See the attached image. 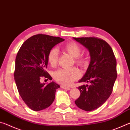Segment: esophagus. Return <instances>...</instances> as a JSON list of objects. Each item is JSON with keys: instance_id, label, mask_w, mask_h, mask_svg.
Returning a JSON list of instances; mask_svg holds the SVG:
<instances>
[{"instance_id": "34e87169", "label": "esophagus", "mask_w": 130, "mask_h": 130, "mask_svg": "<svg viewBox=\"0 0 130 130\" xmlns=\"http://www.w3.org/2000/svg\"><path fill=\"white\" fill-rule=\"evenodd\" d=\"M61 87L62 88H63V89H67V90H69V89H70V88L69 87H67L65 86V85H61Z\"/></svg>"}]
</instances>
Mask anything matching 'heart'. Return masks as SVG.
Returning <instances> with one entry per match:
<instances>
[{
    "label": "heart",
    "instance_id": "obj_1",
    "mask_svg": "<svg viewBox=\"0 0 130 130\" xmlns=\"http://www.w3.org/2000/svg\"><path fill=\"white\" fill-rule=\"evenodd\" d=\"M65 49L72 57H74L76 62L79 64H84L85 62L84 57L80 55L81 49L80 46L74 42H70L65 46ZM59 58V50L54 47L50 50L47 59L52 65H55L58 62ZM81 72L78 68H61L55 71L53 77L57 82L63 85H69L80 77Z\"/></svg>",
    "mask_w": 130,
    "mask_h": 130
}]
</instances>
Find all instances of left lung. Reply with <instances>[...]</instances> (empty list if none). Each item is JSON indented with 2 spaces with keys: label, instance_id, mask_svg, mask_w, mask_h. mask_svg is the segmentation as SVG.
Returning a JSON list of instances; mask_svg holds the SVG:
<instances>
[{
  "label": "left lung",
  "instance_id": "left-lung-1",
  "mask_svg": "<svg viewBox=\"0 0 130 130\" xmlns=\"http://www.w3.org/2000/svg\"><path fill=\"white\" fill-rule=\"evenodd\" d=\"M73 39L88 50L91 57L86 73L78 81L90 84L78 87L80 96L74 102L79 108L91 111L104 104L112 92L117 77L116 60L111 47L103 39L96 37Z\"/></svg>",
  "mask_w": 130,
  "mask_h": 130
}]
</instances>
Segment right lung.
I'll return each mask as SVG.
<instances>
[{
	"label": "right lung",
	"instance_id": "obj_1",
	"mask_svg": "<svg viewBox=\"0 0 130 130\" xmlns=\"http://www.w3.org/2000/svg\"><path fill=\"white\" fill-rule=\"evenodd\" d=\"M60 37L37 34L21 46L15 59L14 78L18 91L25 104L35 111L49 107L54 102L60 85L52 82L41 83L42 77L52 80L46 71L48 54L57 44L64 41Z\"/></svg>",
	"mask_w": 130,
	"mask_h": 130
}]
</instances>
